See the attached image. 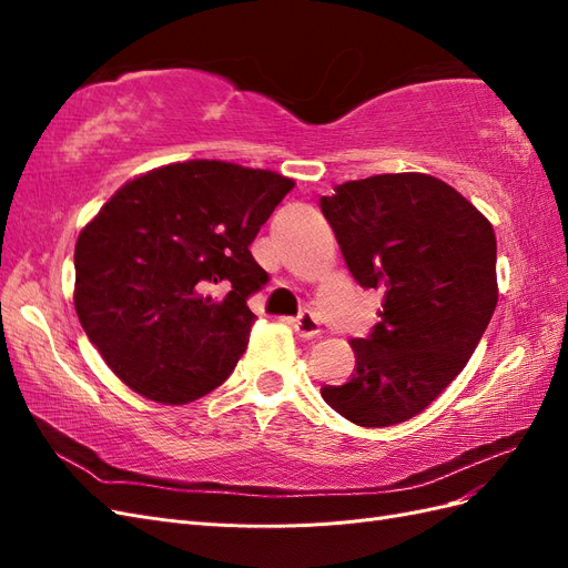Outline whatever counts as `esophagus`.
Masks as SVG:
<instances>
[{
	"label": "esophagus",
	"instance_id": "obj_1",
	"mask_svg": "<svg viewBox=\"0 0 568 568\" xmlns=\"http://www.w3.org/2000/svg\"><path fill=\"white\" fill-rule=\"evenodd\" d=\"M291 326H294L296 334L303 338H313L320 334V320L311 311H303L296 320H291Z\"/></svg>",
	"mask_w": 568,
	"mask_h": 568
}]
</instances>
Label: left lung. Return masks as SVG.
<instances>
[{"label":"left lung","mask_w":568,"mask_h":568,"mask_svg":"<svg viewBox=\"0 0 568 568\" xmlns=\"http://www.w3.org/2000/svg\"><path fill=\"white\" fill-rule=\"evenodd\" d=\"M320 209L355 282L384 288L382 322L351 341L355 374L322 398L357 426L407 422L469 363L493 317V225L424 173L343 182Z\"/></svg>","instance_id":"8db88e82"}]
</instances>
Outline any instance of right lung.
Masks as SVG:
<instances>
[{
    "mask_svg": "<svg viewBox=\"0 0 568 568\" xmlns=\"http://www.w3.org/2000/svg\"><path fill=\"white\" fill-rule=\"evenodd\" d=\"M294 180L225 161H184L123 184L75 244V313L120 382L184 405L227 379L267 284L255 234Z\"/></svg>",
    "mask_w": 568,
    "mask_h": 568,
    "instance_id": "obj_1",
    "label": "right lung"
}]
</instances>
